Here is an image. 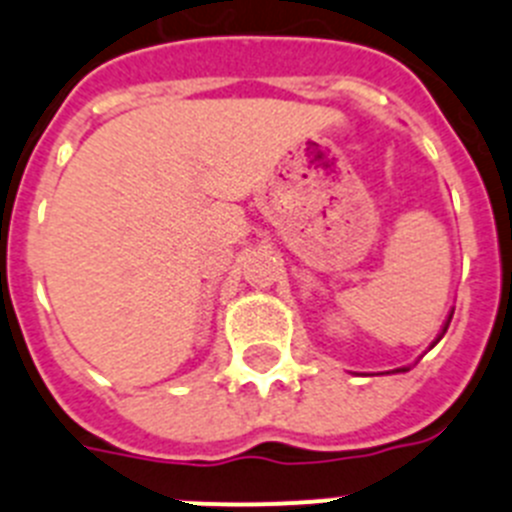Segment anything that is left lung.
Listing matches in <instances>:
<instances>
[{
	"label": "left lung",
	"instance_id": "left-lung-1",
	"mask_svg": "<svg viewBox=\"0 0 512 512\" xmlns=\"http://www.w3.org/2000/svg\"><path fill=\"white\" fill-rule=\"evenodd\" d=\"M451 320H446V325H443V333H446V328H449ZM397 372H408V369H397Z\"/></svg>",
	"mask_w": 512,
	"mask_h": 512
}]
</instances>
